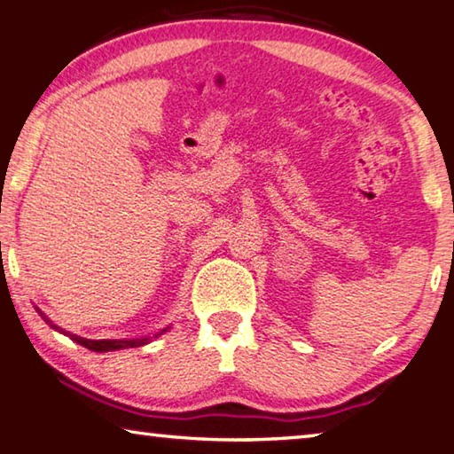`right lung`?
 Returning <instances> with one entry per match:
<instances>
[{"instance_id":"1","label":"right lung","mask_w":454,"mask_h":454,"mask_svg":"<svg viewBox=\"0 0 454 454\" xmlns=\"http://www.w3.org/2000/svg\"><path fill=\"white\" fill-rule=\"evenodd\" d=\"M50 322V320H48ZM164 333V330H162ZM67 336L75 340L82 347H86L94 352H107V350H120V348H134V347H142V344H148V338H134V340H90V338H80L75 334L66 333ZM158 336V334H156Z\"/></svg>"}]
</instances>
